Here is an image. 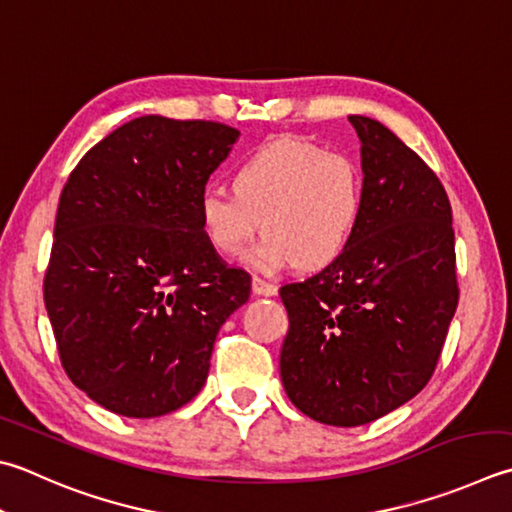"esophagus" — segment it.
<instances>
[{
	"instance_id": "esophagus-1",
	"label": "esophagus",
	"mask_w": 512,
	"mask_h": 512,
	"mask_svg": "<svg viewBox=\"0 0 512 512\" xmlns=\"http://www.w3.org/2000/svg\"><path fill=\"white\" fill-rule=\"evenodd\" d=\"M252 289L258 296H274L278 292V287L272 281H265V278H260V276H254Z\"/></svg>"
}]
</instances>
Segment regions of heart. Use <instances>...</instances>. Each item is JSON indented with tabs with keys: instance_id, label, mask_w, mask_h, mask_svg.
I'll list each match as a JSON object with an SVG mask.
<instances>
[{
	"instance_id": "obj_1",
	"label": "heart",
	"mask_w": 512,
	"mask_h": 512,
	"mask_svg": "<svg viewBox=\"0 0 512 512\" xmlns=\"http://www.w3.org/2000/svg\"><path fill=\"white\" fill-rule=\"evenodd\" d=\"M231 196L205 191L198 223L216 254L238 258L263 229L252 260L260 269L318 272L341 260L359 234L365 182L345 153L283 138L247 153L229 173Z\"/></svg>"
}]
</instances>
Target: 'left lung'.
<instances>
[{
  "mask_svg": "<svg viewBox=\"0 0 512 512\" xmlns=\"http://www.w3.org/2000/svg\"><path fill=\"white\" fill-rule=\"evenodd\" d=\"M365 211L334 265L281 287L289 401L327 426H363L419 394L459 303L455 229L437 173L381 122L350 115Z\"/></svg>",
  "mask_w": 512,
  "mask_h": 512,
  "instance_id": "1",
  "label": "left lung"
}]
</instances>
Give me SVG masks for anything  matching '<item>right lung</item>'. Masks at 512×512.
I'll use <instances>...</instances> for the list:
<instances>
[{
	"label": "right lung",
	"instance_id": "right-lung-1",
	"mask_svg": "<svg viewBox=\"0 0 512 512\" xmlns=\"http://www.w3.org/2000/svg\"><path fill=\"white\" fill-rule=\"evenodd\" d=\"M238 131L142 115L84 153L62 189L44 303L64 372L122 417L185 406L252 276L202 236L198 200Z\"/></svg>",
	"mask_w": 512,
	"mask_h": 512
}]
</instances>
